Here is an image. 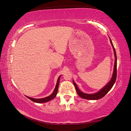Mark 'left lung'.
<instances>
[{"label": "left lung", "mask_w": 131, "mask_h": 131, "mask_svg": "<svg viewBox=\"0 0 131 131\" xmlns=\"http://www.w3.org/2000/svg\"><path fill=\"white\" fill-rule=\"evenodd\" d=\"M110 40L111 43V45L112 46L113 51H114V55L115 57L114 69H113V72L112 74V78L111 79V80L109 82H108V84H107L104 87L101 89L100 91H99L98 92L95 93H92V94H88V93H85L81 92L79 89L77 85H76V84L75 83V81L73 80V83L75 87L76 92H77L78 95L81 98L85 99H87V100L100 99L104 97V96L107 94L108 92H109L111 89L112 88L113 85H114L116 80V76H117V57H116V53L115 49L112 44L111 39L110 38Z\"/></svg>", "instance_id": "obj_1"}]
</instances>
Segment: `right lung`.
<instances>
[{
	"label": "right lung",
	"instance_id": "obj_1",
	"mask_svg": "<svg viewBox=\"0 0 131 131\" xmlns=\"http://www.w3.org/2000/svg\"><path fill=\"white\" fill-rule=\"evenodd\" d=\"M60 76H61V75L59 76V77L58 79L57 83H56V85L55 86V89H54L53 92L52 93V94L50 95V96H48L46 97L41 98V99H35V98L30 97H29V96H27V97H28L29 99H30L32 101V102H35V103H43L48 102H49V101L53 99L56 97V95H57L58 91V87H59V81H60Z\"/></svg>",
	"mask_w": 131,
	"mask_h": 131
}]
</instances>
